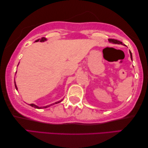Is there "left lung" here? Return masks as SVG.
Here are the masks:
<instances>
[{
  "mask_svg": "<svg viewBox=\"0 0 148 148\" xmlns=\"http://www.w3.org/2000/svg\"><path fill=\"white\" fill-rule=\"evenodd\" d=\"M108 40H109V42H111V43H113V44H117V45H125L123 44L122 42H121V41H119V40H115V39H112V38H109ZM130 58H131V60H132V55L131 52H130Z\"/></svg>",
  "mask_w": 148,
  "mask_h": 148,
  "instance_id": "1",
  "label": "left lung"
}]
</instances>
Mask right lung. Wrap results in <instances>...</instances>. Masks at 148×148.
<instances>
[{
	"instance_id": "add662e5",
	"label": "right lung",
	"mask_w": 148,
	"mask_h": 148,
	"mask_svg": "<svg viewBox=\"0 0 148 148\" xmlns=\"http://www.w3.org/2000/svg\"><path fill=\"white\" fill-rule=\"evenodd\" d=\"M46 40H47V38H45V37H42V38H39V39H38V40H35V42H38V41H40V42H45V41H46ZM14 83H15V86H16V90H18V88H17V86H16V82H14ZM62 100H61L60 101H56V102H55V103H54L50 104V105L46 106H43V107H38V106H36L35 104H33V103H31V104H30V106H31V107L35 108H37V109H43V108H48V107H50V106H52V105H54V104H56V103H58L61 102V101H62Z\"/></svg>"
}]
</instances>
